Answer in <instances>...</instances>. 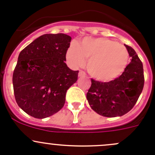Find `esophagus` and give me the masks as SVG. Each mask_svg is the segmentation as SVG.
I'll use <instances>...</instances> for the list:
<instances>
[{"mask_svg": "<svg viewBox=\"0 0 155 155\" xmlns=\"http://www.w3.org/2000/svg\"><path fill=\"white\" fill-rule=\"evenodd\" d=\"M79 77H80V76H85V73L84 71H82V70H80V71L79 72Z\"/></svg>", "mask_w": 155, "mask_h": 155, "instance_id": "1", "label": "esophagus"}]
</instances>
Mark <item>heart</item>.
<instances>
[{
    "label": "heart",
    "instance_id": "b5f03b06",
    "mask_svg": "<svg viewBox=\"0 0 155 155\" xmlns=\"http://www.w3.org/2000/svg\"><path fill=\"white\" fill-rule=\"evenodd\" d=\"M87 62V70L94 79L108 82L119 76L126 68L129 54L123 45L107 38L85 37L79 45L73 43L67 51V59L74 68Z\"/></svg>",
    "mask_w": 155,
    "mask_h": 155
}]
</instances>
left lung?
Wrapping results in <instances>:
<instances>
[{
  "label": "left lung",
  "mask_w": 155,
  "mask_h": 155,
  "mask_svg": "<svg viewBox=\"0 0 155 155\" xmlns=\"http://www.w3.org/2000/svg\"><path fill=\"white\" fill-rule=\"evenodd\" d=\"M132 58L119 77L108 82L91 79L86 97L91 108L109 118L122 116L132 109L144 86L143 63L135 50L125 45Z\"/></svg>",
  "instance_id": "1"
}]
</instances>
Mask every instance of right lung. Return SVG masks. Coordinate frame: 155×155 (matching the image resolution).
<instances>
[{
	"label": "right lung",
	"mask_w": 155,
	"mask_h": 155,
	"mask_svg": "<svg viewBox=\"0 0 155 155\" xmlns=\"http://www.w3.org/2000/svg\"><path fill=\"white\" fill-rule=\"evenodd\" d=\"M70 41L64 34H43L19 53L12 75L14 94L18 107L31 116L47 118L64 105L67 91L79 73L65 63Z\"/></svg>",
	"instance_id": "add662e5"
}]
</instances>
